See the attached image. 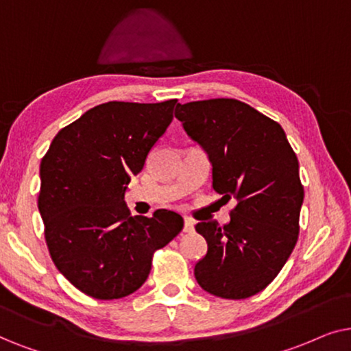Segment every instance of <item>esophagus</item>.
Returning a JSON list of instances; mask_svg holds the SVG:
<instances>
[{"label": "esophagus", "instance_id": "obj_1", "mask_svg": "<svg viewBox=\"0 0 351 351\" xmlns=\"http://www.w3.org/2000/svg\"><path fill=\"white\" fill-rule=\"evenodd\" d=\"M184 232H194V221L191 218H184V226H183Z\"/></svg>", "mask_w": 351, "mask_h": 351}]
</instances>
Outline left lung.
<instances>
[{
  "mask_svg": "<svg viewBox=\"0 0 351 351\" xmlns=\"http://www.w3.org/2000/svg\"><path fill=\"white\" fill-rule=\"evenodd\" d=\"M175 117L207 151L213 191L236 200L224 226L195 224L208 250L194 276L212 295L249 298L273 282L297 244L303 186L295 152L278 121L242 101L188 102Z\"/></svg>",
  "mask_w": 351,
  "mask_h": 351,
  "instance_id": "left-lung-1",
  "label": "left lung"
}]
</instances>
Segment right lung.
Wrapping results in <instances>:
<instances>
[{
	"mask_svg": "<svg viewBox=\"0 0 351 351\" xmlns=\"http://www.w3.org/2000/svg\"><path fill=\"white\" fill-rule=\"evenodd\" d=\"M178 106V99L99 104L60 130L41 158L46 245L56 268L86 295L114 300L138 291L154 252L183 230L171 210L132 217L123 200Z\"/></svg>",
	"mask_w": 351,
	"mask_h": 351,
	"instance_id": "obj_1",
	"label": "right lung"
}]
</instances>
